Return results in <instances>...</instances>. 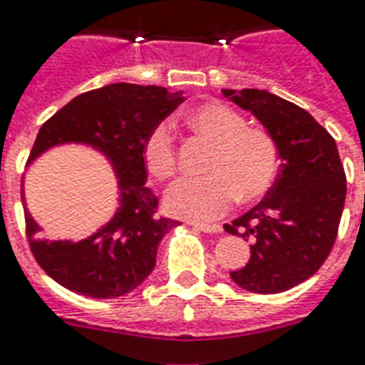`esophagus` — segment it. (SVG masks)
I'll list each match as a JSON object with an SVG mask.
<instances>
[{
    "instance_id": "obj_1",
    "label": "esophagus",
    "mask_w": 365,
    "mask_h": 365,
    "mask_svg": "<svg viewBox=\"0 0 365 365\" xmlns=\"http://www.w3.org/2000/svg\"><path fill=\"white\" fill-rule=\"evenodd\" d=\"M194 228L203 233H222V226L220 224H194Z\"/></svg>"
}]
</instances>
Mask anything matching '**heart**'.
<instances>
[{"label":"heart","instance_id":"heart-1","mask_svg":"<svg viewBox=\"0 0 365 365\" xmlns=\"http://www.w3.org/2000/svg\"><path fill=\"white\" fill-rule=\"evenodd\" d=\"M190 126L215 143L207 175L179 179L165 194L169 215L192 222H211L230 211L233 201L265 196L281 168L275 139L220 101H209L188 115ZM143 162L153 177L165 180L177 171L173 133L169 124L154 126L143 143Z\"/></svg>","mask_w":365,"mask_h":365}]
</instances>
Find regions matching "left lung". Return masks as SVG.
<instances>
[{"label": "left lung", "mask_w": 365, "mask_h": 365, "mask_svg": "<svg viewBox=\"0 0 365 365\" xmlns=\"http://www.w3.org/2000/svg\"><path fill=\"white\" fill-rule=\"evenodd\" d=\"M267 130L282 160L267 196L224 230L250 241L249 264L230 277L255 294H279L313 277L330 255L346 179L334 137L296 103L267 90H222Z\"/></svg>", "instance_id": "obj_1"}]
</instances>
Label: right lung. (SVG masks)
Masks as SVG:
<instances>
[{"label":"right lung","mask_w":365,"mask_h":365,"mask_svg":"<svg viewBox=\"0 0 365 365\" xmlns=\"http://www.w3.org/2000/svg\"><path fill=\"white\" fill-rule=\"evenodd\" d=\"M185 101L162 86L115 83L73 98L41 126L28 164L54 147L86 145L103 154L116 177L118 207L98 232L81 241H48L22 203L26 233L37 264L58 284L96 299L135 290L156 265L165 233L177 226L156 217L158 200L147 182L143 143L154 126Z\"/></svg>","instance_id":"1"}]
</instances>
